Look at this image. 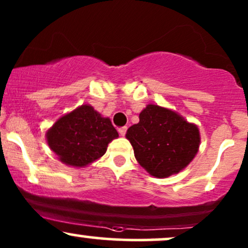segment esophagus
I'll list each match as a JSON object with an SVG mask.
<instances>
[{"label": "esophagus", "mask_w": 248, "mask_h": 248, "mask_svg": "<svg viewBox=\"0 0 248 248\" xmlns=\"http://www.w3.org/2000/svg\"><path fill=\"white\" fill-rule=\"evenodd\" d=\"M126 132H127V127H121V128H119V134H120L121 136L126 135Z\"/></svg>", "instance_id": "obj_1"}]
</instances>
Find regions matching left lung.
<instances>
[{"label":"left lung","mask_w":248,"mask_h":248,"mask_svg":"<svg viewBox=\"0 0 248 248\" xmlns=\"http://www.w3.org/2000/svg\"><path fill=\"white\" fill-rule=\"evenodd\" d=\"M139 124L128 128L136 161L150 175L166 178L178 173L193 160L201 143L199 129L168 108L148 105Z\"/></svg>","instance_id":"obj_1"}]
</instances>
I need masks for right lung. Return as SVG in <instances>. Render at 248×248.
<instances>
[{
	"label": "right lung",
	"instance_id": "right-lung-1",
	"mask_svg": "<svg viewBox=\"0 0 248 248\" xmlns=\"http://www.w3.org/2000/svg\"><path fill=\"white\" fill-rule=\"evenodd\" d=\"M119 136L108 118L90 105L62 115L46 132L50 149L66 166L82 168L100 158Z\"/></svg>",
	"mask_w": 248,
	"mask_h": 248
}]
</instances>
